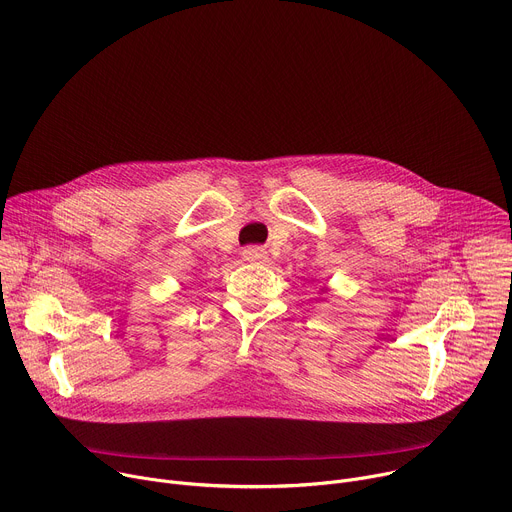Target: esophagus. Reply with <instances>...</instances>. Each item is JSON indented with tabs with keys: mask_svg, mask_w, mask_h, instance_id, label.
<instances>
[{
	"mask_svg": "<svg viewBox=\"0 0 512 512\" xmlns=\"http://www.w3.org/2000/svg\"><path fill=\"white\" fill-rule=\"evenodd\" d=\"M244 258H246V260H254V262H264V260H266V252H264L262 248L252 246V248H246V250H244Z\"/></svg>",
	"mask_w": 512,
	"mask_h": 512,
	"instance_id": "34e87169",
	"label": "esophagus"
}]
</instances>
